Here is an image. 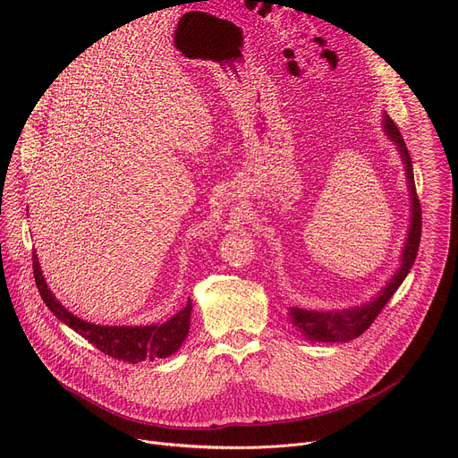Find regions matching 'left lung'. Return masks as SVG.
<instances>
[{
  "label": "left lung",
  "instance_id": "obj_1",
  "mask_svg": "<svg viewBox=\"0 0 458 458\" xmlns=\"http://www.w3.org/2000/svg\"><path fill=\"white\" fill-rule=\"evenodd\" d=\"M384 130H386L387 138L397 145V148L401 152V157H403L404 168H406L410 195H411V225H410L408 239H406V244L403 250L401 268L378 292V295L373 297V301L366 302L364 306L335 310V311H315V310L290 308V311H288L290 322L308 341L346 343V341H352V339L362 335L369 328L371 322L377 318V315L382 311L386 302L391 299V295L399 290V286L410 274L415 259H417V251H419V244H420V232H422V212H420V203H419V195H417L415 179H413L411 157H410V152L406 148V143L399 132L397 124L391 121L389 115H384Z\"/></svg>",
  "mask_w": 458,
  "mask_h": 458
}]
</instances>
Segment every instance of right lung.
<instances>
[{"label": "right lung", "instance_id": "add662e5", "mask_svg": "<svg viewBox=\"0 0 458 458\" xmlns=\"http://www.w3.org/2000/svg\"><path fill=\"white\" fill-rule=\"evenodd\" d=\"M32 268L38 292L47 304V308L61 320L72 328L76 334L85 337L92 346H96L105 355L138 364L141 360H156L165 359L175 353L182 341L188 335L190 328V313H191V301L177 311L170 320L163 324H150V326H101L87 322L67 308L61 306V302L54 297L48 290L41 267L38 263V255L32 251Z\"/></svg>", "mask_w": 458, "mask_h": 458}]
</instances>
